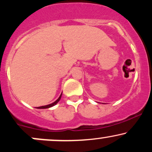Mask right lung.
<instances>
[{
  "mask_svg": "<svg viewBox=\"0 0 152 152\" xmlns=\"http://www.w3.org/2000/svg\"><path fill=\"white\" fill-rule=\"evenodd\" d=\"M61 95H62V94H61V96H59V98L57 99L56 101V102H54L53 103H52V104H48V105H46V106H39V107H37L36 108V109H48V108H50V107H52V106H53L54 105H56V104H57V103H58L59 101H60V99H61Z\"/></svg>",
  "mask_w": 152,
  "mask_h": 152,
  "instance_id": "add662e5",
  "label": "right lung"
}]
</instances>
